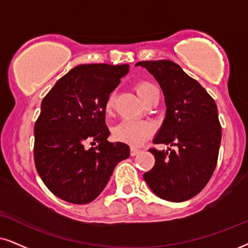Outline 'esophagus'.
I'll use <instances>...</instances> for the list:
<instances>
[{
    "instance_id": "obj_1",
    "label": "esophagus",
    "mask_w": 248,
    "mask_h": 248,
    "mask_svg": "<svg viewBox=\"0 0 248 248\" xmlns=\"http://www.w3.org/2000/svg\"><path fill=\"white\" fill-rule=\"evenodd\" d=\"M140 152V150L137 149V147H134V146L130 147V155H131V156L137 155Z\"/></svg>"
}]
</instances>
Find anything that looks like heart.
Wrapping results in <instances>:
<instances>
[{
    "label": "heart",
    "mask_w": 248,
    "mask_h": 248,
    "mask_svg": "<svg viewBox=\"0 0 248 248\" xmlns=\"http://www.w3.org/2000/svg\"><path fill=\"white\" fill-rule=\"evenodd\" d=\"M137 95L142 102L145 103L149 101L155 93H158V89L155 84L149 81H139L135 86ZM115 93H112L108 96V101L105 103L106 112H111L114 106ZM155 133V127L149 121H135V120H122L119 122L113 129V135L118 140L128 143L130 145H140L145 140L151 137Z\"/></svg>",
    "instance_id": "b5f03b06"
}]
</instances>
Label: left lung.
Wrapping results in <instances>:
<instances>
[{
	"instance_id": "8db88e82",
	"label": "left lung",
	"mask_w": 248,
	"mask_h": 248,
	"mask_svg": "<svg viewBox=\"0 0 248 248\" xmlns=\"http://www.w3.org/2000/svg\"><path fill=\"white\" fill-rule=\"evenodd\" d=\"M160 84L166 118L153 140L177 150L150 149L155 164L143 175L159 198L182 202L198 194L217 164L222 129L214 99L174 62H139Z\"/></svg>"
}]
</instances>
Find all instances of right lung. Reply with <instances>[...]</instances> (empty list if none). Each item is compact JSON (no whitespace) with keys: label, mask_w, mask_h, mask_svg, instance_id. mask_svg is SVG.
I'll return each instance as SVG.
<instances>
[{"label":"right lung","mask_w":248,"mask_h":248,"mask_svg":"<svg viewBox=\"0 0 248 248\" xmlns=\"http://www.w3.org/2000/svg\"><path fill=\"white\" fill-rule=\"evenodd\" d=\"M129 65L83 64L61 78L41 103L34 124V161L43 183L65 202H92L115 166L130 155L109 143L105 103ZM98 143L89 149L87 146Z\"/></svg>","instance_id":"add662e5"}]
</instances>
